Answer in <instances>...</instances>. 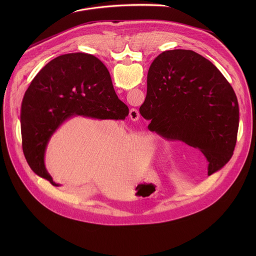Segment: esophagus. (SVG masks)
I'll use <instances>...</instances> for the list:
<instances>
[{
	"mask_svg": "<svg viewBox=\"0 0 256 256\" xmlns=\"http://www.w3.org/2000/svg\"><path fill=\"white\" fill-rule=\"evenodd\" d=\"M130 118L134 122H136L140 118V112L136 110V108H132L130 110Z\"/></svg>",
	"mask_w": 256,
	"mask_h": 256,
	"instance_id": "34e87169",
	"label": "esophagus"
}]
</instances>
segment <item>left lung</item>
<instances>
[{"instance_id":"obj_1","label":"left lung","mask_w":256,"mask_h":256,"mask_svg":"<svg viewBox=\"0 0 256 256\" xmlns=\"http://www.w3.org/2000/svg\"><path fill=\"white\" fill-rule=\"evenodd\" d=\"M140 114L151 122V132L198 149L208 162V175L233 155L239 124L236 94L222 72L192 50H166L153 60Z\"/></svg>"}]
</instances>
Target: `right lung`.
Wrapping results in <instances>:
<instances>
[{
	"label": "right lung",
	"mask_w": 256,
	"mask_h": 256,
	"mask_svg": "<svg viewBox=\"0 0 256 256\" xmlns=\"http://www.w3.org/2000/svg\"><path fill=\"white\" fill-rule=\"evenodd\" d=\"M124 120L128 107L118 99L110 74L96 56H60L44 66L25 92L21 110L22 148L30 168L56 184L44 163L50 140L74 116Z\"/></svg>",
	"instance_id": "add662e5"
}]
</instances>
